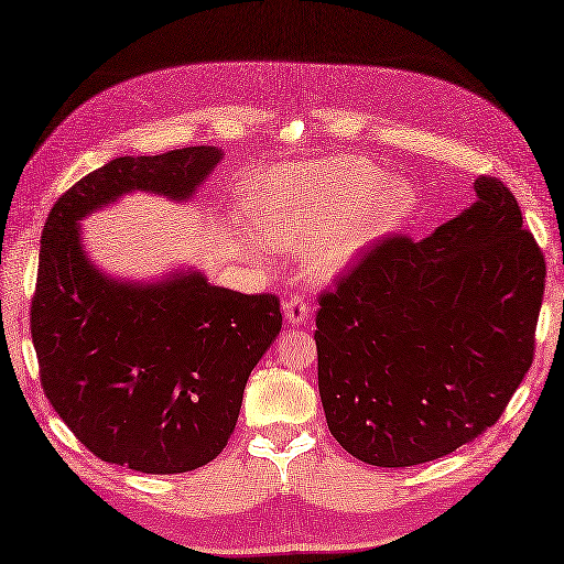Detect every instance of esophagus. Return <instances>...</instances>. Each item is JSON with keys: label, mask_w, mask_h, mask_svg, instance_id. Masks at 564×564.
<instances>
[{"label": "esophagus", "mask_w": 564, "mask_h": 564, "mask_svg": "<svg viewBox=\"0 0 564 564\" xmlns=\"http://www.w3.org/2000/svg\"><path fill=\"white\" fill-rule=\"evenodd\" d=\"M283 313H285V322H289V325H303L310 315V305L303 295L291 293L289 301H285V305H283Z\"/></svg>", "instance_id": "1"}]
</instances>
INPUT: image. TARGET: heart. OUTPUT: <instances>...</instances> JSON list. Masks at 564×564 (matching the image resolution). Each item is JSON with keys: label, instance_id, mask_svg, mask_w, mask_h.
Masks as SVG:
<instances>
[{"label": "heart", "instance_id": "heart-1", "mask_svg": "<svg viewBox=\"0 0 564 564\" xmlns=\"http://www.w3.org/2000/svg\"><path fill=\"white\" fill-rule=\"evenodd\" d=\"M242 203L261 235L251 247L293 249L310 237L303 263L325 279L398 225L412 188L366 160L339 158L251 176Z\"/></svg>", "mask_w": 564, "mask_h": 564}]
</instances>
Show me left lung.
<instances>
[{
    "instance_id": "1",
    "label": "left lung",
    "mask_w": 564,
    "mask_h": 564,
    "mask_svg": "<svg viewBox=\"0 0 564 564\" xmlns=\"http://www.w3.org/2000/svg\"><path fill=\"white\" fill-rule=\"evenodd\" d=\"M475 194L426 239H376L319 293L327 426L368 465L429 463L482 436L533 364L545 257L501 178H475Z\"/></svg>"
}]
</instances>
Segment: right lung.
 I'll return each mask as SVG.
<instances>
[{"mask_svg": "<svg viewBox=\"0 0 564 564\" xmlns=\"http://www.w3.org/2000/svg\"><path fill=\"white\" fill-rule=\"evenodd\" d=\"M223 152L118 158L55 200L41 239L31 337L45 398L97 458L150 475L210 463L232 436L249 373L279 337V295H245L200 273L118 283L79 245L84 215L128 191L184 200Z\"/></svg>", "mask_w": 564, "mask_h": 564, "instance_id": "1", "label": "right lung"}]
</instances>
